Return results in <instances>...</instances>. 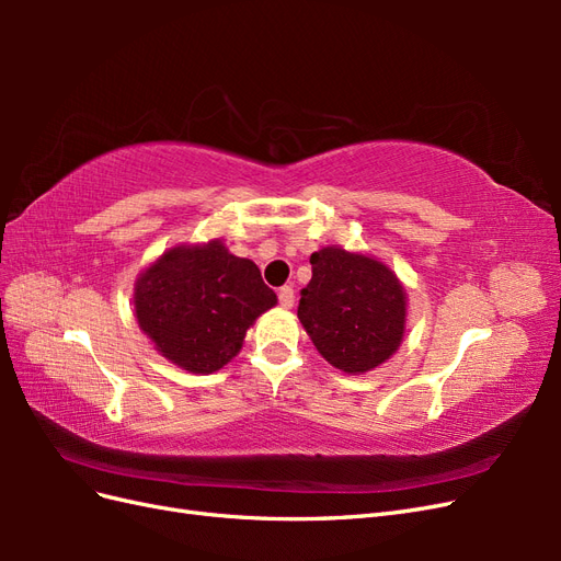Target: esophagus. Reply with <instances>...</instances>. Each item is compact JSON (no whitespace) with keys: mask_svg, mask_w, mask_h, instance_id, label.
<instances>
[{"mask_svg":"<svg viewBox=\"0 0 561 561\" xmlns=\"http://www.w3.org/2000/svg\"><path fill=\"white\" fill-rule=\"evenodd\" d=\"M278 304L283 309H293V304H295V290L290 285H283L280 290H278Z\"/></svg>","mask_w":561,"mask_h":561,"instance_id":"1","label":"esophagus"}]
</instances>
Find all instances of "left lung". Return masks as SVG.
I'll list each match as a JSON object with an SVG mask.
<instances>
[{"label":"left lung","instance_id":"obj_1","mask_svg":"<svg viewBox=\"0 0 561 561\" xmlns=\"http://www.w3.org/2000/svg\"><path fill=\"white\" fill-rule=\"evenodd\" d=\"M311 271L297 316L322 358L346 375L386 363L407 320V295L393 271L336 245L313 252Z\"/></svg>","mask_w":561,"mask_h":561}]
</instances>
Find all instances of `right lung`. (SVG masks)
I'll list each match as a JSON object with an SVG mask.
<instances>
[{"label": "right lung", "mask_w": 561, "mask_h": 561, "mask_svg": "<svg viewBox=\"0 0 561 561\" xmlns=\"http://www.w3.org/2000/svg\"><path fill=\"white\" fill-rule=\"evenodd\" d=\"M254 262L222 241L175 245L135 280V318L157 351L194 375H210L241 351L248 328L276 307Z\"/></svg>", "instance_id": "1"}]
</instances>
